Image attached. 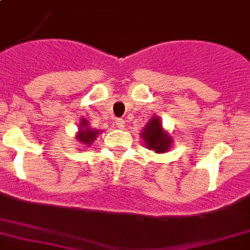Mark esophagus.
Wrapping results in <instances>:
<instances>
[{
  "label": "esophagus",
  "mask_w": 250,
  "mask_h": 250,
  "mask_svg": "<svg viewBox=\"0 0 250 250\" xmlns=\"http://www.w3.org/2000/svg\"><path fill=\"white\" fill-rule=\"evenodd\" d=\"M115 123H117V127L118 128H121V129H123L125 128V121H123V119H117V122H115Z\"/></svg>",
  "instance_id": "obj_1"
}]
</instances>
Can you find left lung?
I'll return each mask as SVG.
<instances>
[{
	"label": "left lung",
	"instance_id": "8db88e82",
	"mask_svg": "<svg viewBox=\"0 0 250 250\" xmlns=\"http://www.w3.org/2000/svg\"><path fill=\"white\" fill-rule=\"evenodd\" d=\"M140 136L146 149L153 150L155 153H165L173 146V138L164 129L161 118L157 115L150 118V121L144 125Z\"/></svg>",
	"mask_w": 250,
	"mask_h": 250
}]
</instances>
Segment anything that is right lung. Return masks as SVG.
<instances>
[{
    "mask_svg": "<svg viewBox=\"0 0 250 250\" xmlns=\"http://www.w3.org/2000/svg\"><path fill=\"white\" fill-rule=\"evenodd\" d=\"M100 129H93L89 125L87 121L85 118H81L79 125V131H77V135H76V139L80 144H83V146H91V143L94 142L97 136L100 135Z\"/></svg>",
    "mask_w": 250,
    "mask_h": 250,
    "instance_id": "add662e5",
    "label": "right lung"
}]
</instances>
